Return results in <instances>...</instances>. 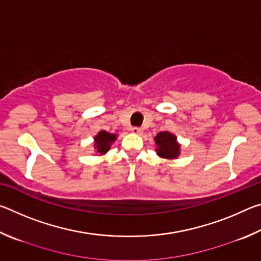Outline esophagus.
<instances>
[{"mask_svg":"<svg viewBox=\"0 0 261 261\" xmlns=\"http://www.w3.org/2000/svg\"><path fill=\"white\" fill-rule=\"evenodd\" d=\"M131 131L136 135H143V129H140V127H132Z\"/></svg>","mask_w":261,"mask_h":261,"instance_id":"1","label":"esophagus"}]
</instances>
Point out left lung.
Returning a JSON list of instances; mask_svg holds the SVG:
<instances>
[{"instance_id":"8db88e82","label":"left lung","mask_w":261,"mask_h":261,"mask_svg":"<svg viewBox=\"0 0 261 261\" xmlns=\"http://www.w3.org/2000/svg\"><path fill=\"white\" fill-rule=\"evenodd\" d=\"M155 152L160 158L167 160H176L180 155V144L177 137L169 131H162L154 137Z\"/></svg>"}]
</instances>
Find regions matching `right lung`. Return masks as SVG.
I'll list each match as a JSON object with an SVG mask.
<instances>
[{"label": "right lung", "mask_w": 261, "mask_h": 261, "mask_svg": "<svg viewBox=\"0 0 261 261\" xmlns=\"http://www.w3.org/2000/svg\"><path fill=\"white\" fill-rule=\"evenodd\" d=\"M117 135L110 134V132L106 130H100L94 137L93 141V147L96 155H105L109 151L110 147H112L115 140L117 139Z\"/></svg>", "instance_id": "1"}]
</instances>
